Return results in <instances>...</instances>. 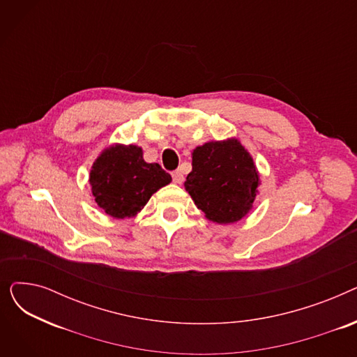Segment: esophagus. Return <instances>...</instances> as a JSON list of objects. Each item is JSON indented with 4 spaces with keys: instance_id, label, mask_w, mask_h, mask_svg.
Returning <instances> with one entry per match:
<instances>
[{
    "instance_id": "1",
    "label": "esophagus",
    "mask_w": 357,
    "mask_h": 357,
    "mask_svg": "<svg viewBox=\"0 0 357 357\" xmlns=\"http://www.w3.org/2000/svg\"><path fill=\"white\" fill-rule=\"evenodd\" d=\"M172 179L175 183H182L183 182V174L181 169H176V171L172 172Z\"/></svg>"
}]
</instances>
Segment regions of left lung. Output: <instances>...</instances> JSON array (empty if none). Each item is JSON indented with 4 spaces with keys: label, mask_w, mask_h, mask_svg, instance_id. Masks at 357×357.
Segmentation results:
<instances>
[{
    "label": "left lung",
    "mask_w": 357,
    "mask_h": 357,
    "mask_svg": "<svg viewBox=\"0 0 357 357\" xmlns=\"http://www.w3.org/2000/svg\"><path fill=\"white\" fill-rule=\"evenodd\" d=\"M259 183L253 158L233 137L195 147L192 171L183 185L210 221L231 224L252 210Z\"/></svg>",
    "instance_id": "1"
}]
</instances>
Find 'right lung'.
Wrapping results in <instances>:
<instances>
[{"mask_svg": "<svg viewBox=\"0 0 357 357\" xmlns=\"http://www.w3.org/2000/svg\"><path fill=\"white\" fill-rule=\"evenodd\" d=\"M172 178L158 163H147L135 144H111L93 162L89 172L92 195L112 218H130L143 210Z\"/></svg>", "mask_w": 357, "mask_h": 357, "instance_id": "obj_1", "label": "right lung"}]
</instances>
